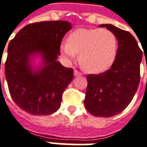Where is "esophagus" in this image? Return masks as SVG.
Instances as JSON below:
<instances>
[{
	"instance_id": "esophagus-1",
	"label": "esophagus",
	"mask_w": 147,
	"mask_h": 147,
	"mask_svg": "<svg viewBox=\"0 0 147 147\" xmlns=\"http://www.w3.org/2000/svg\"><path fill=\"white\" fill-rule=\"evenodd\" d=\"M74 76H82V73L80 72V71H78L77 70H75L74 71Z\"/></svg>"
}]
</instances>
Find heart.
<instances>
[{"label": "heart", "instance_id": "heart-1", "mask_svg": "<svg viewBox=\"0 0 147 147\" xmlns=\"http://www.w3.org/2000/svg\"><path fill=\"white\" fill-rule=\"evenodd\" d=\"M117 38L107 29L80 28L60 44V51L68 61L80 53L79 61L88 72L100 73L111 67L117 55Z\"/></svg>", "mask_w": 147, "mask_h": 147}]
</instances>
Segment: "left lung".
I'll return each instance as SVG.
<instances>
[{"instance_id":"left-lung-1","label":"left lung","mask_w":147,"mask_h":147,"mask_svg":"<svg viewBox=\"0 0 147 147\" xmlns=\"http://www.w3.org/2000/svg\"><path fill=\"white\" fill-rule=\"evenodd\" d=\"M117 38V55L110 69L88 75L84 106L96 117H110L122 112L131 102L140 81L142 51L134 37L111 24H102Z\"/></svg>"}]
</instances>
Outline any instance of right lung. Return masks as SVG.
I'll return each instance as SVG.
<instances>
[{
    "instance_id": "1",
    "label": "right lung",
    "mask_w": 147,
    "mask_h": 147,
    "mask_svg": "<svg viewBox=\"0 0 147 147\" xmlns=\"http://www.w3.org/2000/svg\"><path fill=\"white\" fill-rule=\"evenodd\" d=\"M72 28L65 21L29 24L8 46L5 71L11 96L32 115H50L61 105L62 95L73 79V69L58 59L60 44ZM39 57V65L33 62Z\"/></svg>"
}]
</instances>
